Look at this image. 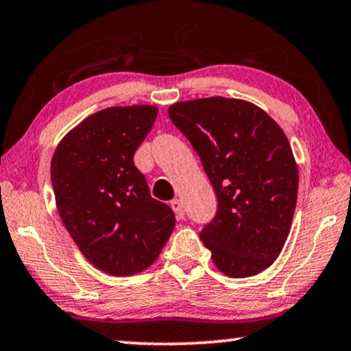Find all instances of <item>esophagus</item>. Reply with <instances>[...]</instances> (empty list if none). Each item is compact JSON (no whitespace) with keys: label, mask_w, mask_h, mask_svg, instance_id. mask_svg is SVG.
<instances>
[{"label":"esophagus","mask_w":351,"mask_h":351,"mask_svg":"<svg viewBox=\"0 0 351 351\" xmlns=\"http://www.w3.org/2000/svg\"><path fill=\"white\" fill-rule=\"evenodd\" d=\"M170 205H171L173 212H175V215H176V218L183 219L184 218V210H183V204H181V200H178V199L171 200Z\"/></svg>","instance_id":"34e87169"}]
</instances>
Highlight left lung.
Returning <instances> with one entry per match:
<instances>
[{
	"label": "left lung",
	"instance_id": "obj_1",
	"mask_svg": "<svg viewBox=\"0 0 351 351\" xmlns=\"http://www.w3.org/2000/svg\"><path fill=\"white\" fill-rule=\"evenodd\" d=\"M218 199L200 239L226 276L249 278L273 265L291 231L298 168L281 127L252 102L213 96L170 106Z\"/></svg>",
	"mask_w": 351,
	"mask_h": 351
}]
</instances>
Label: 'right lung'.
Masks as SVG:
<instances>
[{"instance_id": "obj_1", "label": "right lung", "mask_w": 351, "mask_h": 351, "mask_svg": "<svg viewBox=\"0 0 351 351\" xmlns=\"http://www.w3.org/2000/svg\"><path fill=\"white\" fill-rule=\"evenodd\" d=\"M156 106L109 107L62 138L51 183L65 230L88 261L114 276H132L160 255L175 213L151 197L133 156L157 119Z\"/></svg>"}]
</instances>
